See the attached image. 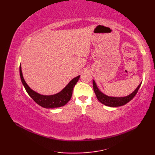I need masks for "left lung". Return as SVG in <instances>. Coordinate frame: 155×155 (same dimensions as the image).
Returning <instances> with one entry per match:
<instances>
[{"instance_id":"obj_1","label":"left lung","mask_w":155,"mask_h":155,"mask_svg":"<svg viewBox=\"0 0 155 155\" xmlns=\"http://www.w3.org/2000/svg\"><path fill=\"white\" fill-rule=\"evenodd\" d=\"M93 89L94 91V93L97 96V99L102 104L106 105V106L111 107H117L123 106V105L126 104L127 103H128V102L130 101L137 94V92L139 91L141 85V83H140L133 93H132L129 95H128L127 97H112L107 96V95H105L104 94L102 93V92L98 88L94 80L93 81Z\"/></svg>"}]
</instances>
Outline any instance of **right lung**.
<instances>
[{
    "instance_id": "add662e5",
    "label": "right lung",
    "mask_w": 155,
    "mask_h": 155,
    "mask_svg": "<svg viewBox=\"0 0 155 155\" xmlns=\"http://www.w3.org/2000/svg\"><path fill=\"white\" fill-rule=\"evenodd\" d=\"M20 76H21L22 83L24 85L25 89L27 91V93L29 94V96L33 99L35 103H37L41 107L46 108L61 107L67 104L71 100L72 94V90H73L74 87L77 84L80 78V76H78V77L73 78L60 93L53 95L46 96V95H42L36 93L35 91H32L28 86V84L26 83L24 78L22 77L21 66H20Z\"/></svg>"
}]
</instances>
